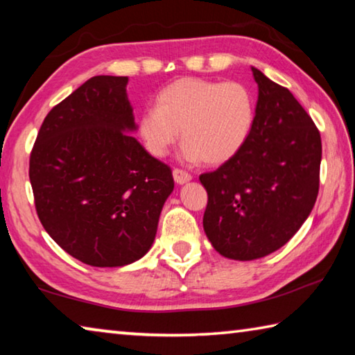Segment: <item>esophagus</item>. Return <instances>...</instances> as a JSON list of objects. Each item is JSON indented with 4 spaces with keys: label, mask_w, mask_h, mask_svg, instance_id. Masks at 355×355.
<instances>
[{
    "label": "esophagus",
    "mask_w": 355,
    "mask_h": 355,
    "mask_svg": "<svg viewBox=\"0 0 355 355\" xmlns=\"http://www.w3.org/2000/svg\"><path fill=\"white\" fill-rule=\"evenodd\" d=\"M172 173H173V180H175L178 184L187 183V182H189L191 178H193V175H191L189 172L183 171V168H173Z\"/></svg>",
    "instance_id": "obj_1"
}]
</instances>
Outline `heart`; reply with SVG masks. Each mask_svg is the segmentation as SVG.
Returning <instances> with one entry per match:
<instances>
[{"label": "heart", "mask_w": 355, "mask_h": 355, "mask_svg": "<svg viewBox=\"0 0 355 355\" xmlns=\"http://www.w3.org/2000/svg\"><path fill=\"white\" fill-rule=\"evenodd\" d=\"M256 121L252 89L239 80L182 77L157 93L156 109L139 118V136L150 155L161 157L182 131L184 156L224 164L240 153Z\"/></svg>", "instance_id": "heart-1"}]
</instances>
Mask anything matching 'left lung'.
<instances>
[{
	"mask_svg": "<svg viewBox=\"0 0 355 355\" xmlns=\"http://www.w3.org/2000/svg\"><path fill=\"white\" fill-rule=\"evenodd\" d=\"M256 121L237 156L199 177L208 194L204 230L224 257L252 261L288 243L319 193V129L288 88L251 67Z\"/></svg>",
	"mask_w": 355,
	"mask_h": 355,
	"instance_id": "8db88e82",
	"label": "left lung"
}]
</instances>
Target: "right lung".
<instances>
[{"mask_svg":"<svg viewBox=\"0 0 355 355\" xmlns=\"http://www.w3.org/2000/svg\"><path fill=\"white\" fill-rule=\"evenodd\" d=\"M128 77L96 76L56 104L30 155V182L44 229L67 254L121 267L153 243L173 189L171 167L132 131Z\"/></svg>","mask_w":355,"mask_h":355,"instance_id":"add662e5","label":"right lung"}]
</instances>
